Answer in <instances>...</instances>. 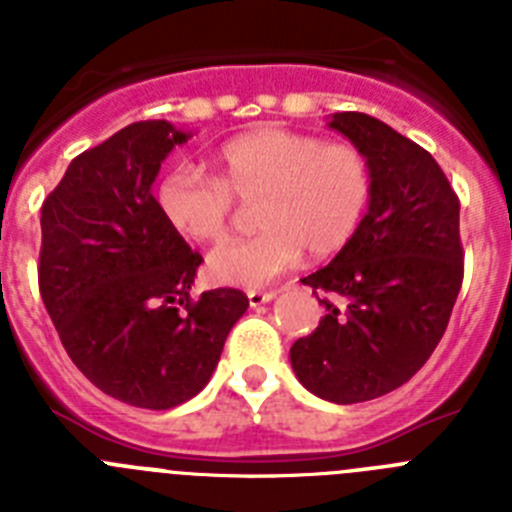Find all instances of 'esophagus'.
<instances>
[{"instance_id":"esophagus-1","label":"esophagus","mask_w":512,"mask_h":512,"mask_svg":"<svg viewBox=\"0 0 512 512\" xmlns=\"http://www.w3.org/2000/svg\"><path fill=\"white\" fill-rule=\"evenodd\" d=\"M274 297H277V292H256V289H251V292H248V305L261 307L266 305V302L274 300Z\"/></svg>"}]
</instances>
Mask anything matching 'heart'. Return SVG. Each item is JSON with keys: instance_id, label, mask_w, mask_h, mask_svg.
<instances>
[{"instance_id": "heart-1", "label": "heart", "mask_w": 512, "mask_h": 512, "mask_svg": "<svg viewBox=\"0 0 512 512\" xmlns=\"http://www.w3.org/2000/svg\"><path fill=\"white\" fill-rule=\"evenodd\" d=\"M215 176L176 166L156 184V210L179 238L217 246L228 238L233 197L256 202V238L217 248L207 271L217 284L259 289L310 256L325 259L354 241L372 202V164L351 143L259 128L225 140Z\"/></svg>"}]
</instances>
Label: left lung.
Instances as JSON below:
<instances>
[{
  "instance_id": "obj_1",
  "label": "left lung",
  "mask_w": 512,
  "mask_h": 512,
  "mask_svg": "<svg viewBox=\"0 0 512 512\" xmlns=\"http://www.w3.org/2000/svg\"><path fill=\"white\" fill-rule=\"evenodd\" d=\"M328 128L372 164L364 223L336 259L302 279L325 315L289 359L312 395L336 405L397 390L428 361L464 279L459 197L431 153L364 112H336Z\"/></svg>"
}]
</instances>
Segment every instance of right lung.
Segmentation results:
<instances>
[{
	"mask_svg": "<svg viewBox=\"0 0 512 512\" xmlns=\"http://www.w3.org/2000/svg\"><path fill=\"white\" fill-rule=\"evenodd\" d=\"M187 138L133 122L76 156L40 210L38 284L58 338L94 387L135 408L192 400L248 307L230 287L189 297L202 256L156 210L153 182Z\"/></svg>",
	"mask_w": 512,
	"mask_h": 512,
	"instance_id": "right-lung-1",
	"label": "right lung"
}]
</instances>
